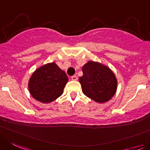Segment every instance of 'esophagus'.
<instances>
[{
	"label": "esophagus",
	"mask_w": 150,
	"mask_h": 150,
	"mask_svg": "<svg viewBox=\"0 0 150 150\" xmlns=\"http://www.w3.org/2000/svg\"><path fill=\"white\" fill-rule=\"evenodd\" d=\"M71 79H72V81H77V80H78V76H77V75H73V76L71 77Z\"/></svg>",
	"instance_id": "obj_1"
}]
</instances>
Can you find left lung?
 <instances>
[{"label":"left lung","instance_id":"8db88e82","mask_svg":"<svg viewBox=\"0 0 150 150\" xmlns=\"http://www.w3.org/2000/svg\"><path fill=\"white\" fill-rule=\"evenodd\" d=\"M83 76L79 78L83 94L98 103L110 100L117 90V79L107 66L88 61L82 67Z\"/></svg>","mask_w":150,"mask_h":150}]
</instances>
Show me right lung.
I'll list each match as a JSON object with an SVG mask.
<instances>
[{"mask_svg": "<svg viewBox=\"0 0 150 150\" xmlns=\"http://www.w3.org/2000/svg\"><path fill=\"white\" fill-rule=\"evenodd\" d=\"M67 82L65 72L52 62L38 68L29 78L28 86L31 96L35 100L47 103L63 94Z\"/></svg>", "mask_w": 150, "mask_h": 150, "instance_id": "obj_1", "label": "right lung"}]
</instances>
